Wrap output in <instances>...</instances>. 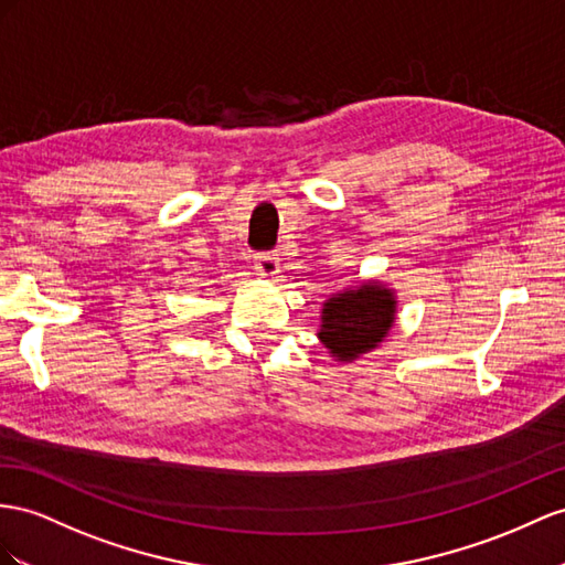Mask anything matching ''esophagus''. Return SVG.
I'll list each match as a JSON object with an SVG mask.
<instances>
[{
  "label": "esophagus",
  "mask_w": 565,
  "mask_h": 565,
  "mask_svg": "<svg viewBox=\"0 0 565 565\" xmlns=\"http://www.w3.org/2000/svg\"><path fill=\"white\" fill-rule=\"evenodd\" d=\"M255 267L265 274V277H274L279 271V257L277 253H255Z\"/></svg>",
  "instance_id": "esophagus-1"
}]
</instances>
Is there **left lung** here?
I'll return each mask as SVG.
<instances>
[{"label": "left lung", "mask_w": 565, "mask_h": 565, "mask_svg": "<svg viewBox=\"0 0 565 565\" xmlns=\"http://www.w3.org/2000/svg\"><path fill=\"white\" fill-rule=\"evenodd\" d=\"M394 298L380 284H363L324 302L320 339L339 360L374 349L394 322Z\"/></svg>", "instance_id": "1"}]
</instances>
